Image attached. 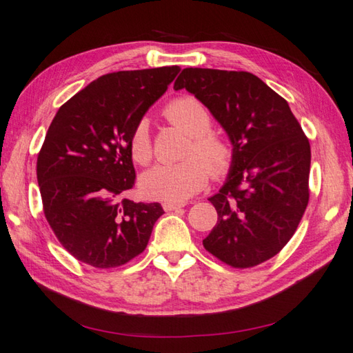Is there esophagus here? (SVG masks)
Wrapping results in <instances>:
<instances>
[{"instance_id": "obj_1", "label": "esophagus", "mask_w": 353, "mask_h": 353, "mask_svg": "<svg viewBox=\"0 0 353 353\" xmlns=\"http://www.w3.org/2000/svg\"><path fill=\"white\" fill-rule=\"evenodd\" d=\"M185 206V203H172V202H165L163 203V210L167 212H171V211H177V210H182Z\"/></svg>"}]
</instances>
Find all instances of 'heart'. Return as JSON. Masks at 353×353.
Here are the masks:
<instances>
[{
  "instance_id": "b5f03b06",
  "label": "heart",
  "mask_w": 353,
  "mask_h": 353,
  "mask_svg": "<svg viewBox=\"0 0 353 353\" xmlns=\"http://www.w3.org/2000/svg\"><path fill=\"white\" fill-rule=\"evenodd\" d=\"M165 117L191 136L186 159L179 163H162L145 172L141 179L143 194L163 202H183L208 183L210 174L223 177L234 161V150L226 137L212 133V117L194 96H181L163 110ZM130 153L139 165L153 159L148 122L141 119L130 136Z\"/></svg>"
}]
</instances>
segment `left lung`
<instances>
[{"label":"left lung","instance_id":"1","mask_svg":"<svg viewBox=\"0 0 353 353\" xmlns=\"http://www.w3.org/2000/svg\"><path fill=\"white\" fill-rule=\"evenodd\" d=\"M185 88L210 110L232 143L225 185L208 200L217 225L205 250L232 268H254L277 255L309 202L310 145L288 102L250 72L183 68Z\"/></svg>","mask_w":353,"mask_h":353}]
</instances>
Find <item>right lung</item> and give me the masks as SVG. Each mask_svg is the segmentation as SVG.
<instances>
[{
    "label": "right lung",
    "instance_id": "right-lung-1",
    "mask_svg": "<svg viewBox=\"0 0 353 353\" xmlns=\"http://www.w3.org/2000/svg\"><path fill=\"white\" fill-rule=\"evenodd\" d=\"M179 72L171 65L103 74L53 117L37 162L43 210L59 243L82 263L117 268L147 248L163 210L122 199L136 181L128 143Z\"/></svg>",
    "mask_w": 353,
    "mask_h": 353
}]
</instances>
